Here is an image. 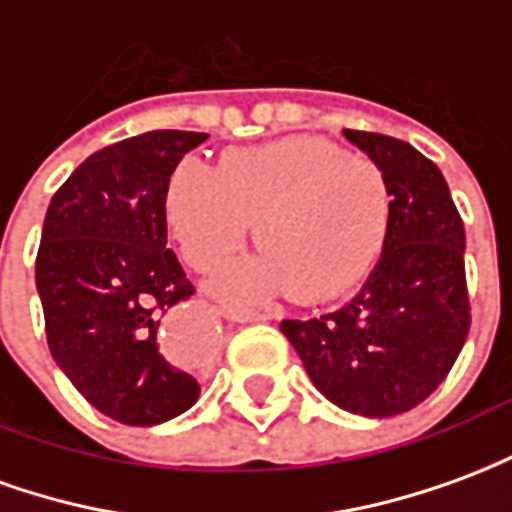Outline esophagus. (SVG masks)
Here are the masks:
<instances>
[{
  "instance_id": "34e87169",
  "label": "esophagus",
  "mask_w": 512,
  "mask_h": 512,
  "mask_svg": "<svg viewBox=\"0 0 512 512\" xmlns=\"http://www.w3.org/2000/svg\"><path fill=\"white\" fill-rule=\"evenodd\" d=\"M219 315H224L227 321H235V323H257V321H268V315L263 312H255V310H246V307H219Z\"/></svg>"
}]
</instances>
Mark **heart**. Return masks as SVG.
Returning <instances> with one entry per match:
<instances>
[{"instance_id": "obj_1", "label": "heart", "mask_w": 512, "mask_h": 512, "mask_svg": "<svg viewBox=\"0 0 512 512\" xmlns=\"http://www.w3.org/2000/svg\"><path fill=\"white\" fill-rule=\"evenodd\" d=\"M384 169L318 136L227 150L216 172L183 161L167 180L164 219L197 271L227 266L255 224L263 252L216 282L263 299L296 285L301 299L343 293L376 260L389 230Z\"/></svg>"}]
</instances>
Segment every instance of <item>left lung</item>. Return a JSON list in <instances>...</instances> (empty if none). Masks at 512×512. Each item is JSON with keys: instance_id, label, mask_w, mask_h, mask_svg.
Wrapping results in <instances>:
<instances>
[{"instance_id": "left-lung-1", "label": "left lung", "mask_w": 512, "mask_h": 512, "mask_svg": "<svg viewBox=\"0 0 512 512\" xmlns=\"http://www.w3.org/2000/svg\"><path fill=\"white\" fill-rule=\"evenodd\" d=\"M343 134L389 180L392 216L381 260L337 310L282 321L279 329L323 397L384 419L419 406L466 343V233L441 169L417 147L370 131Z\"/></svg>"}]
</instances>
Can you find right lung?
<instances>
[{"instance_id": "obj_1", "label": "right lung", "mask_w": 512, "mask_h": 512, "mask_svg": "<svg viewBox=\"0 0 512 512\" xmlns=\"http://www.w3.org/2000/svg\"><path fill=\"white\" fill-rule=\"evenodd\" d=\"M205 139L147 131L115 142L84 158L46 211L35 285L49 351L84 400L123 425H161L200 397L158 329L194 293L167 249L164 191Z\"/></svg>"}]
</instances>
